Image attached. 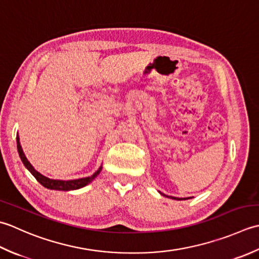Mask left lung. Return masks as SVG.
<instances>
[{"label":"left lung","mask_w":259,"mask_h":259,"mask_svg":"<svg viewBox=\"0 0 259 259\" xmlns=\"http://www.w3.org/2000/svg\"><path fill=\"white\" fill-rule=\"evenodd\" d=\"M161 193V192H160ZM162 196H164V197H167V198H171V199H174V200H188V199H190V198H177V197H168V196H165V194H163V193H161Z\"/></svg>","instance_id":"left-lung-1"}]
</instances>
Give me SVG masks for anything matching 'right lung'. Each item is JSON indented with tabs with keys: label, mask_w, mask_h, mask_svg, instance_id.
<instances>
[{
	"label": "right lung",
	"mask_w": 259,
	"mask_h": 259,
	"mask_svg": "<svg viewBox=\"0 0 259 259\" xmlns=\"http://www.w3.org/2000/svg\"><path fill=\"white\" fill-rule=\"evenodd\" d=\"M17 146H18V152H19L20 159H21V161H22L24 166L28 168L30 173L32 174V176L36 179V181H38L40 184H42V186H44L45 188L50 189V190H58V191H71V190H78L80 188L86 187L87 184L92 183L95 180V179H96V177L98 176L100 171H102V168H103V166L100 165L98 170L91 177L75 179V180H67V181H65V180H55V179H50V178H47L45 176H42V174L36 171L35 168L32 166V164H31V163L28 161L25 154L23 153L22 146H21L19 135L17 136Z\"/></svg>",
	"instance_id": "obj_1"
}]
</instances>
